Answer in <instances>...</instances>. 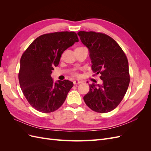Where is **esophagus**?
Instances as JSON below:
<instances>
[{"instance_id": "obj_1", "label": "esophagus", "mask_w": 151, "mask_h": 151, "mask_svg": "<svg viewBox=\"0 0 151 151\" xmlns=\"http://www.w3.org/2000/svg\"><path fill=\"white\" fill-rule=\"evenodd\" d=\"M74 84H80L81 83V81H79V80H75L74 81Z\"/></svg>"}]
</instances>
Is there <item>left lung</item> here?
I'll use <instances>...</instances> for the list:
<instances>
[{"label":"left lung","mask_w":151,"mask_h":151,"mask_svg":"<svg viewBox=\"0 0 151 151\" xmlns=\"http://www.w3.org/2000/svg\"><path fill=\"white\" fill-rule=\"evenodd\" d=\"M77 35L88 48L93 71L103 81L101 84L89 85L84 102L94 111H111L122 101L129 85L127 57L119 45L106 35L93 31H79Z\"/></svg>","instance_id":"8db88e82"}]
</instances>
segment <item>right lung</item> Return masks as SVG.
I'll return each mask as SVG.
<instances>
[{"instance_id":"obj_1","label":"right lung","mask_w":151,"mask_h":151,"mask_svg":"<svg viewBox=\"0 0 151 151\" xmlns=\"http://www.w3.org/2000/svg\"><path fill=\"white\" fill-rule=\"evenodd\" d=\"M78 42L72 31L45 34L35 39L22 54L19 84L25 98L36 110L53 112L64 103L74 84L68 80L54 83L51 74L63 52Z\"/></svg>"}]
</instances>
